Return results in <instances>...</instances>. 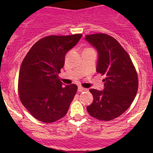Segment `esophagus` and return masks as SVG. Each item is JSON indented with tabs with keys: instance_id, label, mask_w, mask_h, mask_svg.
<instances>
[{
	"instance_id": "obj_1",
	"label": "esophagus",
	"mask_w": 153,
	"mask_h": 153,
	"mask_svg": "<svg viewBox=\"0 0 153 153\" xmlns=\"http://www.w3.org/2000/svg\"><path fill=\"white\" fill-rule=\"evenodd\" d=\"M86 89H85V88H83L81 87V86H78V92H84V91H86Z\"/></svg>"
}]
</instances>
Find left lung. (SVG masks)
I'll list each match as a JSON object with an SVG mask.
<instances>
[{
	"label": "left lung",
	"instance_id": "obj_1",
	"mask_svg": "<svg viewBox=\"0 0 153 153\" xmlns=\"http://www.w3.org/2000/svg\"><path fill=\"white\" fill-rule=\"evenodd\" d=\"M85 40L96 49V72L105 75L104 90L90 89L93 101L86 107L91 116L110 121L120 116L135 99L138 75L130 57L121 44L106 34L86 35Z\"/></svg>",
	"mask_w": 153,
	"mask_h": 153
}]
</instances>
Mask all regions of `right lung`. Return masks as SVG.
Returning a JSON list of instances; mask_svg holds the SVG:
<instances>
[{
  "label": "right lung",
  "mask_w": 153,
  "mask_h": 153,
  "mask_svg": "<svg viewBox=\"0 0 153 153\" xmlns=\"http://www.w3.org/2000/svg\"><path fill=\"white\" fill-rule=\"evenodd\" d=\"M81 37V34L45 37L24 58L18 76L20 99L38 121L52 123L67 114L78 87L75 84L63 86L58 73L64 67L66 54Z\"/></svg>",
  "instance_id": "right-lung-1"
}]
</instances>
